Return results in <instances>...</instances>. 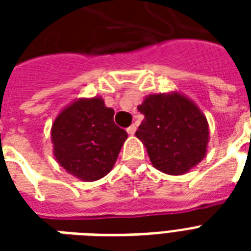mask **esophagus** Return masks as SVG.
<instances>
[{
  "label": "esophagus",
  "instance_id": "1",
  "mask_svg": "<svg viewBox=\"0 0 251 251\" xmlns=\"http://www.w3.org/2000/svg\"><path fill=\"white\" fill-rule=\"evenodd\" d=\"M126 131H127V134H129V135H134V134H135V131H137V126L135 125L129 126V127L126 129Z\"/></svg>",
  "mask_w": 251,
  "mask_h": 251
}]
</instances>
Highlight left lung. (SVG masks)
<instances>
[{
  "label": "left lung",
  "instance_id": "1",
  "mask_svg": "<svg viewBox=\"0 0 251 251\" xmlns=\"http://www.w3.org/2000/svg\"><path fill=\"white\" fill-rule=\"evenodd\" d=\"M138 110L145 120L135 137L145 145L151 164L165 175L181 176L204 159L210 141L206 116L178 91L151 94Z\"/></svg>",
  "mask_w": 251,
  "mask_h": 251
}]
</instances>
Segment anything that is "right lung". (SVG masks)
<instances>
[{
  "instance_id": "1",
  "label": "right lung",
  "mask_w": 251,
  "mask_h": 251,
  "mask_svg": "<svg viewBox=\"0 0 251 251\" xmlns=\"http://www.w3.org/2000/svg\"><path fill=\"white\" fill-rule=\"evenodd\" d=\"M113 116L114 110L100 96L75 99L60 110L50 139L56 161L69 175L92 182L112 171L127 138Z\"/></svg>"
}]
</instances>
